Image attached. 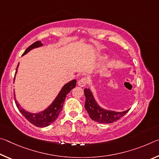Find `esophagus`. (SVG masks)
<instances>
[{"label":"esophagus","instance_id":"1","mask_svg":"<svg viewBox=\"0 0 159 159\" xmlns=\"http://www.w3.org/2000/svg\"><path fill=\"white\" fill-rule=\"evenodd\" d=\"M87 79L86 78H83L80 80H79V82H78V85H79L80 87H85L87 84Z\"/></svg>","mask_w":159,"mask_h":159}]
</instances>
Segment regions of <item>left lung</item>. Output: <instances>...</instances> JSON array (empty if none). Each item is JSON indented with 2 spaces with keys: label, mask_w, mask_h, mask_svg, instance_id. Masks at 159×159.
<instances>
[{
  "label": "left lung",
  "mask_w": 159,
  "mask_h": 159,
  "mask_svg": "<svg viewBox=\"0 0 159 159\" xmlns=\"http://www.w3.org/2000/svg\"><path fill=\"white\" fill-rule=\"evenodd\" d=\"M84 94L85 96V109L91 119L94 121L99 123H114L127 114L130 110V109H128L123 111H116L102 108L96 101L93 92L89 88H85Z\"/></svg>",
  "instance_id": "obj_1"
}]
</instances>
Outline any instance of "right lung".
Listing matches in <instances>:
<instances>
[{
  "label": "right lung",
  "instance_id": "1",
  "mask_svg": "<svg viewBox=\"0 0 159 159\" xmlns=\"http://www.w3.org/2000/svg\"><path fill=\"white\" fill-rule=\"evenodd\" d=\"M43 44L42 43L41 41H36L34 43L31 45L28 48H26V50L25 51V52L22 55V56L25 55L26 54H27L29 52H30L31 50L35 49V48H38L40 47H42ZM18 65L17 66V69H16V72L15 74L14 78V82L15 80L16 74L17 73V69L19 66ZM76 80H72L71 81L68 82L66 84L63 85V87L61 88L60 92H59L58 95L55 98V99L52 101L49 106H48L46 109L43 110V111L37 113H31L26 111L25 109H23L21 105L19 104L17 99L15 98V94L14 92V98H15V102L17 107L19 109V111L21 112V114L25 116L26 119H27L29 122L32 124L34 125L36 127L39 128H44L47 127V126L50 125V124L55 121L57 119L59 114H60L61 109L63 108L64 102L65 100L66 96L70 91H71L73 88L76 87Z\"/></svg>",
  "mask_w": 159,
  "mask_h": 159
}]
</instances>
